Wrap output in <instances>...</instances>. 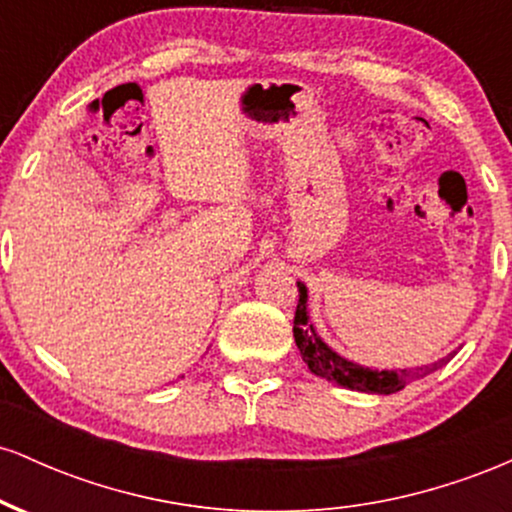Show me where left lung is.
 <instances>
[{"instance_id":"left-lung-1","label":"left lung","mask_w":512,"mask_h":512,"mask_svg":"<svg viewBox=\"0 0 512 512\" xmlns=\"http://www.w3.org/2000/svg\"><path fill=\"white\" fill-rule=\"evenodd\" d=\"M293 339H296L298 351H301L303 361L308 363L310 373L320 375V378L330 380V383H337L342 387H349V390L358 392H370V395H392V392L404 390V385L409 383L414 375L407 368L399 370H378L361 366V363L349 361L342 354L322 342V337L310 322L308 313V289H305L303 281H298V308L296 317H293ZM445 358H440L438 363H431L426 366L428 370H436Z\"/></svg>"}]
</instances>
